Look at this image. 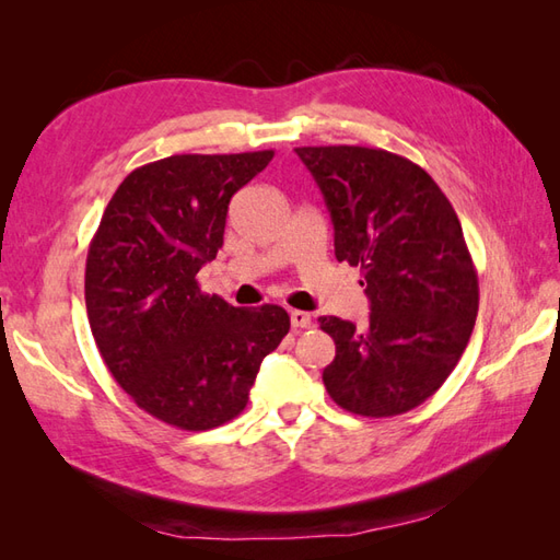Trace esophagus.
I'll use <instances>...</instances> for the list:
<instances>
[{
	"label": "esophagus",
	"mask_w": 560,
	"mask_h": 560,
	"mask_svg": "<svg viewBox=\"0 0 560 560\" xmlns=\"http://www.w3.org/2000/svg\"><path fill=\"white\" fill-rule=\"evenodd\" d=\"M291 325H293V329H305L313 325V317L305 311H291Z\"/></svg>",
	"instance_id": "1"
}]
</instances>
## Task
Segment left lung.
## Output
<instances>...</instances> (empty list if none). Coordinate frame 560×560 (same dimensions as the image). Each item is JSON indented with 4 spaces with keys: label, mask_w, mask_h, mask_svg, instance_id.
<instances>
[{
    "label": "left lung",
    "mask_w": 560,
    "mask_h": 560,
    "mask_svg": "<svg viewBox=\"0 0 560 560\" xmlns=\"http://www.w3.org/2000/svg\"><path fill=\"white\" fill-rule=\"evenodd\" d=\"M335 223V255L361 267L371 325L319 317L335 339L323 380L341 409L383 419L435 395L467 349L479 277L455 209L421 165L371 147H299Z\"/></svg>",
    "instance_id": "1"
}]
</instances>
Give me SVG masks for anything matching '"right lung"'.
Here are the masks:
<instances>
[{
  "label": "right lung",
  "mask_w": 560,
  "mask_h": 560,
  "mask_svg": "<svg viewBox=\"0 0 560 560\" xmlns=\"http://www.w3.org/2000/svg\"><path fill=\"white\" fill-rule=\"evenodd\" d=\"M271 159L267 149L141 165L89 245L83 289L103 361L139 409L180 431L235 419L261 359L291 329L279 305L235 307L197 283L223 245L231 197Z\"/></svg>",
  "instance_id": "1"
}]
</instances>
